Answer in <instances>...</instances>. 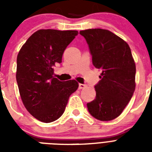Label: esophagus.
Instances as JSON below:
<instances>
[{"instance_id": "esophagus-1", "label": "esophagus", "mask_w": 152, "mask_h": 152, "mask_svg": "<svg viewBox=\"0 0 152 152\" xmlns=\"http://www.w3.org/2000/svg\"><path fill=\"white\" fill-rule=\"evenodd\" d=\"M87 87L86 84H83V83H79V89H83Z\"/></svg>"}]
</instances>
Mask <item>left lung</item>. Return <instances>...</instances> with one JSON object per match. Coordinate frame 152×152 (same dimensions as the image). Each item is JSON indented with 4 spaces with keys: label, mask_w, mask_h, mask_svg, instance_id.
<instances>
[{
    "label": "left lung",
    "mask_w": 152,
    "mask_h": 152,
    "mask_svg": "<svg viewBox=\"0 0 152 152\" xmlns=\"http://www.w3.org/2000/svg\"><path fill=\"white\" fill-rule=\"evenodd\" d=\"M92 56L93 65L102 72L95 86L96 96L87 104L91 115L111 121L122 113L134 93L136 64L127 42L108 30L80 31Z\"/></svg>",
    "instance_id": "left-lung-1"
}]
</instances>
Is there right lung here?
Returning a JSON list of instances; mask_svg holds the SVG:
<instances>
[{"instance_id": "obj_1", "label": "right lung", "mask_w": 152, "mask_h": 152, "mask_svg": "<svg viewBox=\"0 0 152 152\" xmlns=\"http://www.w3.org/2000/svg\"><path fill=\"white\" fill-rule=\"evenodd\" d=\"M77 34V31L39 30L18 53L16 81L20 97L27 111L42 122L57 120L69 96L78 88L74 80L60 81L53 76V67L61 63L64 50Z\"/></svg>"}]
</instances>
